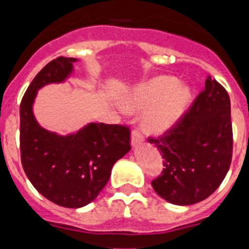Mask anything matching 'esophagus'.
Here are the masks:
<instances>
[{"instance_id":"1","label":"esophagus","mask_w":249,"mask_h":249,"mask_svg":"<svg viewBox=\"0 0 249 249\" xmlns=\"http://www.w3.org/2000/svg\"><path fill=\"white\" fill-rule=\"evenodd\" d=\"M142 141H143V133H142V132H141L138 128L133 129V131H132V133H131L132 146H133V147L138 146V144H140Z\"/></svg>"}]
</instances>
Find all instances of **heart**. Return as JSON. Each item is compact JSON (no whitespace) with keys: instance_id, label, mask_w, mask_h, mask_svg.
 Segmentation results:
<instances>
[{"instance_id":"1","label":"heart","mask_w":249,"mask_h":249,"mask_svg":"<svg viewBox=\"0 0 249 249\" xmlns=\"http://www.w3.org/2000/svg\"><path fill=\"white\" fill-rule=\"evenodd\" d=\"M190 91L178 86L172 77H157L140 86L126 106L133 111H144L143 126L151 133L160 135L172 128L187 109Z\"/></svg>"}]
</instances>
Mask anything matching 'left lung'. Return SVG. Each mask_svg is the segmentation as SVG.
Returning <instances> with one entry per match:
<instances>
[{"mask_svg":"<svg viewBox=\"0 0 249 249\" xmlns=\"http://www.w3.org/2000/svg\"><path fill=\"white\" fill-rule=\"evenodd\" d=\"M163 157V171L151 182L173 204L203 201L219 187L232 160L231 101L223 86L207 77L206 86L172 128L148 137Z\"/></svg>","mask_w":249,"mask_h":249,"instance_id":"obj_1","label":"left lung"}]
</instances>
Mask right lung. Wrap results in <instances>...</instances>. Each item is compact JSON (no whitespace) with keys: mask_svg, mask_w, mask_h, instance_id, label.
<instances>
[{"mask_svg":"<svg viewBox=\"0 0 249 249\" xmlns=\"http://www.w3.org/2000/svg\"><path fill=\"white\" fill-rule=\"evenodd\" d=\"M76 58L57 57L37 73L19 105V148L23 171L48 201L80 208L93 201L108 182L111 169L131 149L124 124L91 123L74 135L58 136L39 126L32 113L37 89L62 82Z\"/></svg>","mask_w":249,"mask_h":249,"instance_id":"right-lung-1","label":"right lung"}]
</instances>
